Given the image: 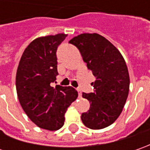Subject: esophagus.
Instances as JSON below:
<instances>
[{
    "mask_svg": "<svg viewBox=\"0 0 150 150\" xmlns=\"http://www.w3.org/2000/svg\"><path fill=\"white\" fill-rule=\"evenodd\" d=\"M77 91H78V96H79V97H81V96H82V91H81V89L78 88Z\"/></svg>",
    "mask_w": 150,
    "mask_h": 150,
    "instance_id": "34e87169",
    "label": "esophagus"
}]
</instances>
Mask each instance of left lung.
Instances as JSON below:
<instances>
[{
  "mask_svg": "<svg viewBox=\"0 0 150 150\" xmlns=\"http://www.w3.org/2000/svg\"><path fill=\"white\" fill-rule=\"evenodd\" d=\"M69 43L79 50L96 80L94 92L83 93L90 103L89 110L82 113L83 124L91 129H104L118 118L129 91V75L120 52L108 40L97 33H83Z\"/></svg>",
  "mask_w": 150,
  "mask_h": 150,
  "instance_id": "obj_1",
  "label": "left lung"
}]
</instances>
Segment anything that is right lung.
Instances as JSON below:
<instances>
[{"instance_id":"obj_1","label":"right lung","mask_w":150,"mask_h":150,"mask_svg":"<svg viewBox=\"0 0 150 150\" xmlns=\"http://www.w3.org/2000/svg\"><path fill=\"white\" fill-rule=\"evenodd\" d=\"M67 35L42 37L33 40L21 57L16 87L21 108L39 128L55 131L65 121V112L77 99L72 87L51 86L57 79V49Z\"/></svg>"}]
</instances>
